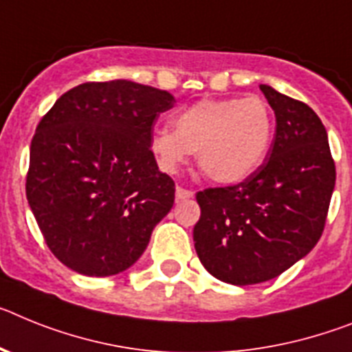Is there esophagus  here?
<instances>
[{
    "label": "esophagus",
    "mask_w": 352,
    "mask_h": 352,
    "mask_svg": "<svg viewBox=\"0 0 352 352\" xmlns=\"http://www.w3.org/2000/svg\"><path fill=\"white\" fill-rule=\"evenodd\" d=\"M175 197H177V200H189V198L195 197V193L191 191V189H186V188H182V186H177Z\"/></svg>",
    "instance_id": "obj_1"
}]
</instances>
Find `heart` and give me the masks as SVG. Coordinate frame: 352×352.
I'll return each instance as SVG.
<instances>
[{
  "mask_svg": "<svg viewBox=\"0 0 352 352\" xmlns=\"http://www.w3.org/2000/svg\"><path fill=\"white\" fill-rule=\"evenodd\" d=\"M274 122L261 97L201 99L151 134V152L161 170L175 173L197 152V164L218 184H237L261 166L273 140Z\"/></svg>",
  "mask_w": 352,
  "mask_h": 352,
  "instance_id": "heart-1",
  "label": "heart"
}]
</instances>
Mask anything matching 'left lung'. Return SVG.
I'll use <instances>...</instances> for the list:
<instances>
[{"mask_svg":"<svg viewBox=\"0 0 352 352\" xmlns=\"http://www.w3.org/2000/svg\"><path fill=\"white\" fill-rule=\"evenodd\" d=\"M261 90L276 117L265 161L239 184L197 193L195 250L214 278L232 285L267 282L311 252L337 179L316 111L267 85Z\"/></svg>","mask_w":352,"mask_h":352,"instance_id":"8db88e82","label":"left lung"}]
</instances>
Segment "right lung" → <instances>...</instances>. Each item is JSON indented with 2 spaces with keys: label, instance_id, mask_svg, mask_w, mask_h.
<instances>
[{
  "label": "right lung",
  "instance_id": "obj_1",
  "mask_svg": "<svg viewBox=\"0 0 352 352\" xmlns=\"http://www.w3.org/2000/svg\"><path fill=\"white\" fill-rule=\"evenodd\" d=\"M173 102L125 79L83 83L36 125L26 198L47 248L76 273L131 267L173 207L175 182L151 152L154 122Z\"/></svg>",
  "mask_w": 352,
  "mask_h": 352
}]
</instances>
